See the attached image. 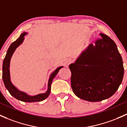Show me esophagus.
Segmentation results:
<instances>
[{
	"mask_svg": "<svg viewBox=\"0 0 127 127\" xmlns=\"http://www.w3.org/2000/svg\"><path fill=\"white\" fill-rule=\"evenodd\" d=\"M72 62H73V60H72V59L70 58H68L66 59V60H65V64H66V65H68L71 63H72Z\"/></svg>",
	"mask_w": 127,
	"mask_h": 127,
	"instance_id": "obj_1",
	"label": "esophagus"
}]
</instances>
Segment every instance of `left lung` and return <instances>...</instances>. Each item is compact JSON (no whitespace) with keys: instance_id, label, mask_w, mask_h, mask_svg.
I'll return each instance as SVG.
<instances>
[{"instance_id":"left-lung-1","label":"left lung","mask_w":127,"mask_h":127,"mask_svg":"<svg viewBox=\"0 0 127 127\" xmlns=\"http://www.w3.org/2000/svg\"><path fill=\"white\" fill-rule=\"evenodd\" d=\"M90 43L69 68L71 85L76 96L90 102H99L112 96L124 77L122 57L116 44L108 36Z\"/></svg>"}]
</instances>
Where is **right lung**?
I'll list each match as a JSON object with an SVG mask.
<instances>
[{"label": "right lung", "mask_w": 127, "mask_h": 127, "mask_svg": "<svg viewBox=\"0 0 127 127\" xmlns=\"http://www.w3.org/2000/svg\"><path fill=\"white\" fill-rule=\"evenodd\" d=\"M26 34H27V32H24L20 34V36L16 41L11 44L9 46V48L8 49V51L6 52L5 58L4 59L3 62V66H2V79L5 85V87L10 95L13 96L16 99L18 100H21V101L25 102H39L42 101V100H45V99L48 97L50 95V92H51V83L53 79L55 77L57 74L58 73L59 71L62 68H63V66H59L54 71L51 73L50 74V77H49L48 82V88L47 90L44 93L38 94L34 96H30L27 94L26 93L19 90L17 89L15 86L13 85V83L11 81L10 77V72H9V67H10V61L11 59L13 53L20 45H21L23 43L24 40V36Z\"/></svg>", "instance_id": "right-lung-1"}]
</instances>
